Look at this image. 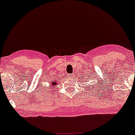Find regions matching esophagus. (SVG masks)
Segmentation results:
<instances>
[{
    "mask_svg": "<svg viewBox=\"0 0 135 135\" xmlns=\"http://www.w3.org/2000/svg\"><path fill=\"white\" fill-rule=\"evenodd\" d=\"M69 77L72 78L73 77V74H70V75H69Z\"/></svg>",
    "mask_w": 135,
    "mask_h": 135,
    "instance_id": "34e87169",
    "label": "esophagus"
}]
</instances>
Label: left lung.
I'll return each instance as SVG.
<instances>
[{
    "label": "left lung",
    "mask_w": 135,
    "mask_h": 135,
    "mask_svg": "<svg viewBox=\"0 0 135 135\" xmlns=\"http://www.w3.org/2000/svg\"><path fill=\"white\" fill-rule=\"evenodd\" d=\"M86 81H88V80H87V79H88V77H86ZM89 79H91V78H89ZM93 79H94V78H92V80H93Z\"/></svg>",
    "instance_id": "obj_1"
}]
</instances>
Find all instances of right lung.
I'll return each mask as SVG.
<instances>
[{
    "label": "right lung",
    "mask_w": 135,
    "mask_h": 135,
    "mask_svg": "<svg viewBox=\"0 0 135 135\" xmlns=\"http://www.w3.org/2000/svg\"><path fill=\"white\" fill-rule=\"evenodd\" d=\"M56 84H57V82H56V81H55V80H54V81H51V85H52V88H53V86H55V85H56Z\"/></svg>",
    "instance_id": "1"
}]
</instances>
